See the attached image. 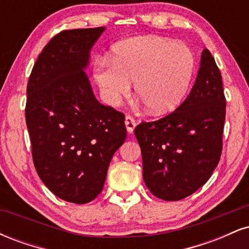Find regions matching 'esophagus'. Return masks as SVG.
Masks as SVG:
<instances>
[{"label":"esophagus","instance_id":"1","mask_svg":"<svg viewBox=\"0 0 249 249\" xmlns=\"http://www.w3.org/2000/svg\"><path fill=\"white\" fill-rule=\"evenodd\" d=\"M137 123L131 116H126L125 117V126H126V130L128 133H133L134 127H136Z\"/></svg>","mask_w":249,"mask_h":249}]
</instances>
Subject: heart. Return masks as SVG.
I'll use <instances>...</instances> for the list:
<instances>
[{"label": "heart", "mask_w": 249, "mask_h": 249, "mask_svg": "<svg viewBox=\"0 0 249 249\" xmlns=\"http://www.w3.org/2000/svg\"><path fill=\"white\" fill-rule=\"evenodd\" d=\"M196 58L184 43L159 36L133 37L95 62L93 77L104 101L116 105L131 89L152 115L176 110L192 82Z\"/></svg>", "instance_id": "b5f03b06"}]
</instances>
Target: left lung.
Listing matches in <instances>:
<instances>
[{
	"label": "left lung",
	"instance_id": "obj_1",
	"mask_svg": "<svg viewBox=\"0 0 249 249\" xmlns=\"http://www.w3.org/2000/svg\"><path fill=\"white\" fill-rule=\"evenodd\" d=\"M225 117L221 73L205 49L187 98L164 118L142 122L134 128L142 178L153 196L177 201L210 179L221 156Z\"/></svg>",
	"mask_w": 249,
	"mask_h": 249
}]
</instances>
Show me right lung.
<instances>
[{
  "label": "right lung",
  "instance_id": "obj_1",
  "mask_svg": "<svg viewBox=\"0 0 249 249\" xmlns=\"http://www.w3.org/2000/svg\"><path fill=\"white\" fill-rule=\"evenodd\" d=\"M104 29L57 34L28 81L25 122L37 174L55 196L73 204L102 192L112 156L126 138L124 113L97 101L84 72Z\"/></svg>",
  "mask_w": 249,
  "mask_h": 249
}]
</instances>
